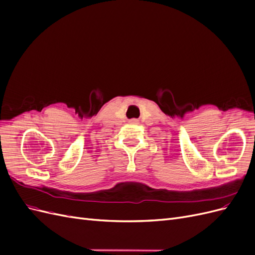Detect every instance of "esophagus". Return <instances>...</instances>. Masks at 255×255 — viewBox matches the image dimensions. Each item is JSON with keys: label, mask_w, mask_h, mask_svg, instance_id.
<instances>
[{"label": "esophagus", "mask_w": 255, "mask_h": 255, "mask_svg": "<svg viewBox=\"0 0 255 255\" xmlns=\"http://www.w3.org/2000/svg\"><path fill=\"white\" fill-rule=\"evenodd\" d=\"M129 123H130V125H137L138 121H137L136 119H130V120H129Z\"/></svg>", "instance_id": "34e87169"}]
</instances>
